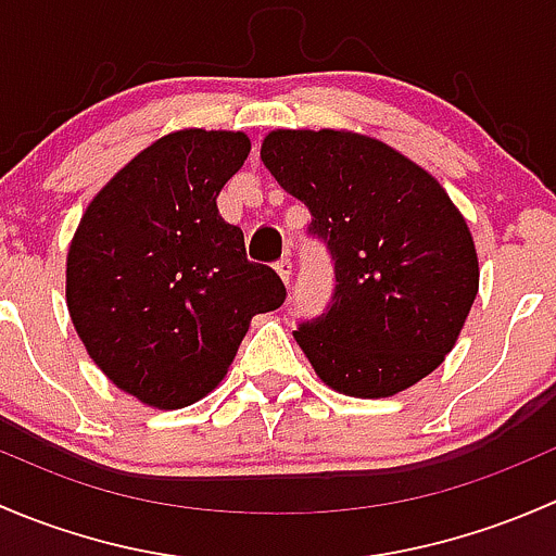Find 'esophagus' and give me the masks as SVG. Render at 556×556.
I'll use <instances>...</instances> for the list:
<instances>
[{
	"label": "esophagus",
	"mask_w": 556,
	"mask_h": 556,
	"mask_svg": "<svg viewBox=\"0 0 556 556\" xmlns=\"http://www.w3.org/2000/svg\"><path fill=\"white\" fill-rule=\"evenodd\" d=\"M274 268H277L279 279H282L285 285H290V277H293V263H290V257H282V261H279Z\"/></svg>",
	"instance_id": "obj_1"
}]
</instances>
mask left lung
Instances as JSON below:
<instances>
[{
	"label": "left lung",
	"instance_id": "obj_1",
	"mask_svg": "<svg viewBox=\"0 0 556 556\" xmlns=\"http://www.w3.org/2000/svg\"><path fill=\"white\" fill-rule=\"evenodd\" d=\"M261 161L312 212L336 290L295 341L330 390L390 397L444 363L479 293L473 237L439 179L379 139L277 128Z\"/></svg>",
	"mask_w": 556,
	"mask_h": 556
}]
</instances>
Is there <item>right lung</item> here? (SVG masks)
I'll use <instances>...</instances> for the list:
<instances>
[{
	"label": "right lung",
	"instance_id": "obj_1",
	"mask_svg": "<svg viewBox=\"0 0 556 556\" xmlns=\"http://www.w3.org/2000/svg\"><path fill=\"white\" fill-rule=\"evenodd\" d=\"M242 131L182 128L134 155L86 206L66 252V309L86 352L144 406L185 408L226 379L250 319L285 301L244 255L217 195Z\"/></svg>",
	"mask_w": 556,
	"mask_h": 556
}]
</instances>
